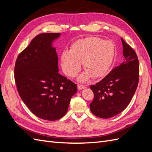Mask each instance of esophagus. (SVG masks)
<instances>
[{"label":"esophagus","instance_id":"esophagus-1","mask_svg":"<svg viewBox=\"0 0 152 152\" xmlns=\"http://www.w3.org/2000/svg\"><path fill=\"white\" fill-rule=\"evenodd\" d=\"M78 87V89L79 90H82V89H84L85 88V86L83 85H81V84H79L77 86Z\"/></svg>","mask_w":152,"mask_h":152}]
</instances>
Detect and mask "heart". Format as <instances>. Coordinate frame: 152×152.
I'll return each instance as SVG.
<instances>
[{
	"instance_id": "1",
	"label": "heart",
	"mask_w": 152,
	"mask_h": 152,
	"mask_svg": "<svg viewBox=\"0 0 152 152\" xmlns=\"http://www.w3.org/2000/svg\"><path fill=\"white\" fill-rule=\"evenodd\" d=\"M115 46L112 41L89 37L77 40L72 44L70 50H64L61 55L63 71L67 76L75 77L83 63L86 71L79 77L83 82L91 76L93 79L104 77L111 68Z\"/></svg>"
}]
</instances>
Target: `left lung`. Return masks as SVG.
I'll return each instance as SVG.
<instances>
[{
	"label": "left lung",
	"mask_w": 152,
	"mask_h": 152,
	"mask_svg": "<svg viewBox=\"0 0 152 152\" xmlns=\"http://www.w3.org/2000/svg\"><path fill=\"white\" fill-rule=\"evenodd\" d=\"M124 61L104 79L90 86L94 94L91 112L108 118L121 113L129 104L139 82V61L136 52L122 38Z\"/></svg>",
	"instance_id": "1"
}]
</instances>
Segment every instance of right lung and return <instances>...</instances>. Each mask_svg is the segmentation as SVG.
<instances>
[{"mask_svg": "<svg viewBox=\"0 0 152 152\" xmlns=\"http://www.w3.org/2000/svg\"><path fill=\"white\" fill-rule=\"evenodd\" d=\"M59 33L37 35L18 56L15 79L21 99L30 111L44 120L54 121L68 111L77 86L58 73V59L53 42Z\"/></svg>", "mask_w": 152, "mask_h": 152, "instance_id": "obj_1", "label": "right lung"}]
</instances>
